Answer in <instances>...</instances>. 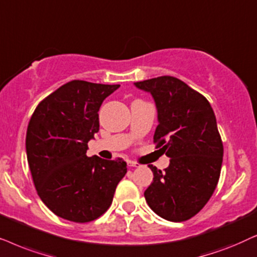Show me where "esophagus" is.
Returning a JSON list of instances; mask_svg holds the SVG:
<instances>
[{"mask_svg": "<svg viewBox=\"0 0 257 257\" xmlns=\"http://www.w3.org/2000/svg\"><path fill=\"white\" fill-rule=\"evenodd\" d=\"M128 166L129 167H134V168H138V167H141V164L138 163V162H134V161H129Z\"/></svg>", "mask_w": 257, "mask_h": 257, "instance_id": "34e87169", "label": "esophagus"}]
</instances>
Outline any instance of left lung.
Wrapping results in <instances>:
<instances>
[{
  "instance_id": "obj_1",
  "label": "left lung",
  "mask_w": 257,
  "mask_h": 257,
  "mask_svg": "<svg viewBox=\"0 0 257 257\" xmlns=\"http://www.w3.org/2000/svg\"><path fill=\"white\" fill-rule=\"evenodd\" d=\"M134 85L153 96L159 121L154 142L170 157L164 172L148 166L154 179L145 191L147 203L164 220H189L206 206L220 179L223 145L213 108L203 95L176 77H155Z\"/></svg>"
}]
</instances>
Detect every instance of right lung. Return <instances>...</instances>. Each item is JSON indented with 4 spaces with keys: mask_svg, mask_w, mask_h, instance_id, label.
<instances>
[{
    "mask_svg": "<svg viewBox=\"0 0 257 257\" xmlns=\"http://www.w3.org/2000/svg\"><path fill=\"white\" fill-rule=\"evenodd\" d=\"M118 87L70 81L44 98L30 118L26 150L34 184L42 202L64 220L100 217L125 175L122 159L87 156L88 142L100 129L102 102Z\"/></svg>",
    "mask_w": 257,
    "mask_h": 257,
    "instance_id": "right-lung-1",
    "label": "right lung"
}]
</instances>
